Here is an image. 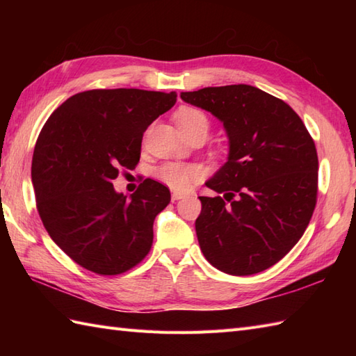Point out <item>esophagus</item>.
Here are the masks:
<instances>
[{
	"instance_id": "1",
	"label": "esophagus",
	"mask_w": 356,
	"mask_h": 356,
	"mask_svg": "<svg viewBox=\"0 0 356 356\" xmlns=\"http://www.w3.org/2000/svg\"><path fill=\"white\" fill-rule=\"evenodd\" d=\"M184 197H185V194H184V193L172 191V194H171V199H172V200H180V199H184Z\"/></svg>"
}]
</instances>
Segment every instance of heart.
Instances as JSON below:
<instances>
[{
	"label": "heart",
	"instance_id": "1",
	"mask_svg": "<svg viewBox=\"0 0 356 356\" xmlns=\"http://www.w3.org/2000/svg\"><path fill=\"white\" fill-rule=\"evenodd\" d=\"M174 120H176V125L184 136H186L188 133L202 125H208L207 116L203 115L202 111L191 107L180 108L176 113V116H174ZM156 176L161 182L168 185L170 188H172V190L186 191L190 190L197 180L202 179L203 170L199 165H185V163L170 162V163L162 165L161 168H157Z\"/></svg>",
	"mask_w": 356,
	"mask_h": 356
}]
</instances>
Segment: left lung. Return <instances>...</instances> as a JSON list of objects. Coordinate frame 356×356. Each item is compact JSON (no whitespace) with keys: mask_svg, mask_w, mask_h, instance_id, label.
<instances>
[{"mask_svg":"<svg viewBox=\"0 0 356 356\" xmlns=\"http://www.w3.org/2000/svg\"><path fill=\"white\" fill-rule=\"evenodd\" d=\"M217 118L228 159L199 197L195 234L205 259L231 275L274 266L303 236L316 203L318 156L303 120L263 90L238 84L180 95Z\"/></svg>","mask_w":356,"mask_h":356,"instance_id":"8db88e82","label":"left lung"}]
</instances>
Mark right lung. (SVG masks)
Wrapping results in <instances>:
<instances>
[{"mask_svg": "<svg viewBox=\"0 0 356 356\" xmlns=\"http://www.w3.org/2000/svg\"><path fill=\"white\" fill-rule=\"evenodd\" d=\"M174 92L90 90L51 113L36 140L32 184L51 240L96 274L136 266L153 245V223L171 194L145 179L138 191L118 193L119 170L139 162L142 136L176 104Z\"/></svg>", "mask_w": 356, "mask_h": 356, "instance_id": "obj_1", "label": "right lung"}]
</instances>
